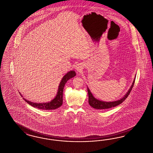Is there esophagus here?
I'll return each instance as SVG.
<instances>
[{
  "label": "esophagus",
  "mask_w": 153,
  "mask_h": 153,
  "mask_svg": "<svg viewBox=\"0 0 153 153\" xmlns=\"http://www.w3.org/2000/svg\"><path fill=\"white\" fill-rule=\"evenodd\" d=\"M76 69L77 71L79 72V71H81V66L77 65L76 67Z\"/></svg>",
  "instance_id": "esophagus-1"
}]
</instances>
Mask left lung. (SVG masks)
I'll return each mask as SVG.
<instances>
[{
  "mask_svg": "<svg viewBox=\"0 0 153 153\" xmlns=\"http://www.w3.org/2000/svg\"><path fill=\"white\" fill-rule=\"evenodd\" d=\"M135 79H134L133 82L132 84V85L130 87V89L128 90V93L126 94L125 96H124V97L123 98L116 101H113V102H104V101H100L97 99L94 98L93 97V96L92 95V93L90 91L89 89L88 88V95H89V104L92 106V108L96 109H109L111 108H113L115 107L117 105H119L120 104H121L123 102L126 98L128 97L130 92L132 90V88L134 85V84Z\"/></svg>",
  "mask_w": 153,
  "mask_h": 153,
  "instance_id": "obj_1",
  "label": "left lung"
}]
</instances>
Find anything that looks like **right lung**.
I'll return each instance as SVG.
<instances>
[{"label": "right lung", "instance_id": "1", "mask_svg": "<svg viewBox=\"0 0 153 153\" xmlns=\"http://www.w3.org/2000/svg\"><path fill=\"white\" fill-rule=\"evenodd\" d=\"M76 76V72L74 71H71L66 74L63 78L61 79L60 84L59 86V89L57 94L53 100H52L51 102H47V103H33L31 101H27L25 98H23L28 104H30L33 107L37 108L38 109H43V110H53L56 109L60 106H61L62 104V93L63 89L64 88L65 84L67 82L69 79L74 77ZM22 96V95H21Z\"/></svg>", "mask_w": 153, "mask_h": 153}]
</instances>
